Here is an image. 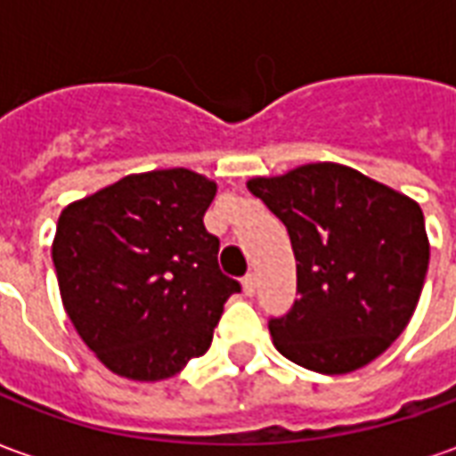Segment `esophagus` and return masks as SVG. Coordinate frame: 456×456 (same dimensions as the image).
<instances>
[{"label": "esophagus", "instance_id": "1", "mask_svg": "<svg viewBox=\"0 0 456 456\" xmlns=\"http://www.w3.org/2000/svg\"><path fill=\"white\" fill-rule=\"evenodd\" d=\"M241 288H244L247 296H254V293H256V276H254V273H247L244 281H241Z\"/></svg>", "mask_w": 456, "mask_h": 456}]
</instances>
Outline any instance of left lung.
<instances>
[{
  "mask_svg": "<svg viewBox=\"0 0 456 456\" xmlns=\"http://www.w3.org/2000/svg\"><path fill=\"white\" fill-rule=\"evenodd\" d=\"M247 188L286 224L296 254L300 296L268 322L273 346L327 376L381 356L411 322L430 264L420 205L332 160Z\"/></svg>",
  "mask_w": 456,
  "mask_h": 456,
  "instance_id": "1",
  "label": "left lung"
}]
</instances>
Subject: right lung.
Instances as JSON below:
<instances>
[{
	"instance_id": "right-lung-1",
	"label": "right lung",
	"mask_w": 456,
	"mask_h": 456,
	"mask_svg": "<svg viewBox=\"0 0 456 456\" xmlns=\"http://www.w3.org/2000/svg\"><path fill=\"white\" fill-rule=\"evenodd\" d=\"M217 183L188 168L131 173L65 205L51 256L75 332L112 373L156 383L208 352L237 281L202 217Z\"/></svg>"
}]
</instances>
